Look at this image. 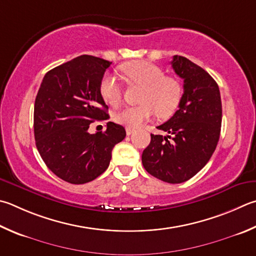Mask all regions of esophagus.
I'll use <instances>...</instances> for the list:
<instances>
[{"label": "esophagus", "instance_id": "34e87169", "mask_svg": "<svg viewBox=\"0 0 256 256\" xmlns=\"http://www.w3.org/2000/svg\"><path fill=\"white\" fill-rule=\"evenodd\" d=\"M134 132V128H126V134L128 136H131V134Z\"/></svg>", "mask_w": 256, "mask_h": 256}]
</instances>
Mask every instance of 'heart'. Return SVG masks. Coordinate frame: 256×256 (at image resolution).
I'll list each match as a JSON object with an SVG mask.
<instances>
[{
    "mask_svg": "<svg viewBox=\"0 0 256 256\" xmlns=\"http://www.w3.org/2000/svg\"><path fill=\"white\" fill-rule=\"evenodd\" d=\"M120 72L128 85L141 86V104L128 106L115 114V120L128 128H138L154 113L161 118L172 115L180 104L182 87L176 78L164 76L160 67L143 60L122 64ZM105 103L116 108L122 100V87L112 75H105L100 84Z\"/></svg>",
    "mask_w": 256,
    "mask_h": 256,
    "instance_id": "obj_1",
    "label": "heart"
}]
</instances>
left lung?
<instances>
[{
  "label": "left lung",
  "mask_w": 256,
  "mask_h": 256,
  "mask_svg": "<svg viewBox=\"0 0 256 256\" xmlns=\"http://www.w3.org/2000/svg\"><path fill=\"white\" fill-rule=\"evenodd\" d=\"M171 66L184 80V94L172 118L156 126L166 136L151 134L142 164L156 178L181 184L198 174L215 151L222 126V100L217 82L198 64L174 56Z\"/></svg>",
  "instance_id": "obj_1"
}]
</instances>
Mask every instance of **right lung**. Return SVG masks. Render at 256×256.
<instances>
[{
	"instance_id": "obj_1",
	"label": "right lung",
	"mask_w": 256,
	"mask_h": 256,
	"mask_svg": "<svg viewBox=\"0 0 256 256\" xmlns=\"http://www.w3.org/2000/svg\"><path fill=\"white\" fill-rule=\"evenodd\" d=\"M110 64L82 54L46 74L34 102L36 146L46 166L69 184L96 179L108 168L112 150L126 132L108 123L105 132L88 133L94 120L110 118L100 84Z\"/></svg>"
}]
</instances>
